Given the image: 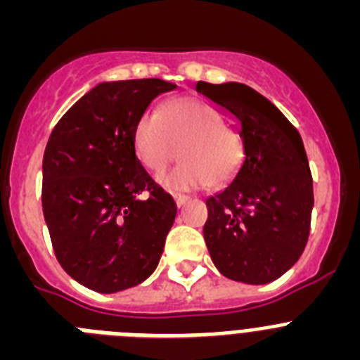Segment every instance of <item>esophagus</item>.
Segmentation results:
<instances>
[{
  "label": "esophagus",
  "instance_id": "1",
  "mask_svg": "<svg viewBox=\"0 0 360 360\" xmlns=\"http://www.w3.org/2000/svg\"><path fill=\"white\" fill-rule=\"evenodd\" d=\"M174 196V202H176V207L180 209V207H184V205H186V203H189V196H186V195H173Z\"/></svg>",
  "mask_w": 360,
  "mask_h": 360
}]
</instances>
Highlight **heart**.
Returning <instances> with one entry per match:
<instances>
[{"label":"heart","mask_w":360,"mask_h":360,"mask_svg":"<svg viewBox=\"0 0 360 360\" xmlns=\"http://www.w3.org/2000/svg\"><path fill=\"white\" fill-rule=\"evenodd\" d=\"M133 148L153 174L162 173L180 148L182 164L160 176L171 189L224 186L243 160L241 136L196 98H176L162 104L157 113H144L133 129Z\"/></svg>","instance_id":"b5f03b06"}]
</instances>
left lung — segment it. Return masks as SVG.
<instances>
[{"label": "left lung", "mask_w": 360, "mask_h": 360, "mask_svg": "<svg viewBox=\"0 0 360 360\" xmlns=\"http://www.w3.org/2000/svg\"><path fill=\"white\" fill-rule=\"evenodd\" d=\"M196 91L238 124L243 142L240 169L205 202V245L225 278L265 285L295 265L308 241L314 187L303 141L250 86L198 81Z\"/></svg>", "instance_id": "obj_1"}]
</instances>
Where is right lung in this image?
<instances>
[{"instance_id": "add662e5", "label": "right lung", "mask_w": 360, "mask_h": 360, "mask_svg": "<svg viewBox=\"0 0 360 360\" xmlns=\"http://www.w3.org/2000/svg\"><path fill=\"white\" fill-rule=\"evenodd\" d=\"M162 79L98 82L53 128L43 155V214L57 262L101 294L131 288L155 272L176 203L153 182L133 129Z\"/></svg>"}]
</instances>
